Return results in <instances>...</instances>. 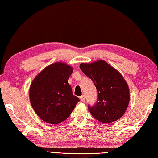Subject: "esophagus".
Returning <instances> with one entry per match:
<instances>
[{"label":"esophagus","instance_id":"esophagus-1","mask_svg":"<svg viewBox=\"0 0 158 158\" xmlns=\"http://www.w3.org/2000/svg\"><path fill=\"white\" fill-rule=\"evenodd\" d=\"M80 100H81V102H85V96H80Z\"/></svg>","mask_w":158,"mask_h":158}]
</instances>
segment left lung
<instances>
[{"instance_id": "8db88e82", "label": "left lung", "mask_w": 158, "mask_h": 158, "mask_svg": "<svg viewBox=\"0 0 158 158\" xmlns=\"http://www.w3.org/2000/svg\"><path fill=\"white\" fill-rule=\"evenodd\" d=\"M79 68L92 80L98 98L88 109L96 119L102 123L115 122L122 117L130 100L129 88L122 75L103 60L82 63Z\"/></svg>"}]
</instances>
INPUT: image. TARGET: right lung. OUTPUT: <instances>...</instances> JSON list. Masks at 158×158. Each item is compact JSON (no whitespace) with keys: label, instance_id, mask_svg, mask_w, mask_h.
<instances>
[{"label":"right lung","instance_id":"obj_1","mask_svg":"<svg viewBox=\"0 0 158 158\" xmlns=\"http://www.w3.org/2000/svg\"><path fill=\"white\" fill-rule=\"evenodd\" d=\"M72 73V67L57 62L45 68L32 82L31 105L45 122L57 124L66 120L79 102L68 83Z\"/></svg>","mask_w":158,"mask_h":158}]
</instances>
